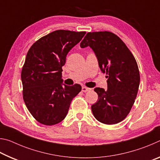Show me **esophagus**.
Wrapping results in <instances>:
<instances>
[{
  "label": "esophagus",
  "instance_id": "esophagus-1",
  "mask_svg": "<svg viewBox=\"0 0 160 160\" xmlns=\"http://www.w3.org/2000/svg\"><path fill=\"white\" fill-rule=\"evenodd\" d=\"M91 90V88H87L85 86H82V91L83 92H89Z\"/></svg>",
  "mask_w": 160,
  "mask_h": 160
}]
</instances>
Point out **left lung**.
Wrapping results in <instances>:
<instances>
[{"mask_svg": "<svg viewBox=\"0 0 160 160\" xmlns=\"http://www.w3.org/2000/svg\"><path fill=\"white\" fill-rule=\"evenodd\" d=\"M87 47L93 50L108 78L107 90H94L98 100L92 105L93 115L102 123H118L128 116L136 98L140 85L137 62L124 42L112 32H88L80 43L81 48Z\"/></svg>", "mask_w": 160, "mask_h": 160, "instance_id": "left-lung-1", "label": "left lung"}]
</instances>
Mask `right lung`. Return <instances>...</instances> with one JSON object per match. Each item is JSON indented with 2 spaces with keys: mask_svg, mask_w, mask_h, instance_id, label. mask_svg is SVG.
I'll use <instances>...</instances> for the list:
<instances>
[{
  "mask_svg": "<svg viewBox=\"0 0 160 160\" xmlns=\"http://www.w3.org/2000/svg\"><path fill=\"white\" fill-rule=\"evenodd\" d=\"M85 33L56 30L37 40L27 53L21 72L23 99L40 123L52 126L63 121L72 99L82 90L78 84L64 85L62 66Z\"/></svg>",
  "mask_w": 160,
  "mask_h": 160,
  "instance_id": "add662e5",
  "label": "right lung"
}]
</instances>
